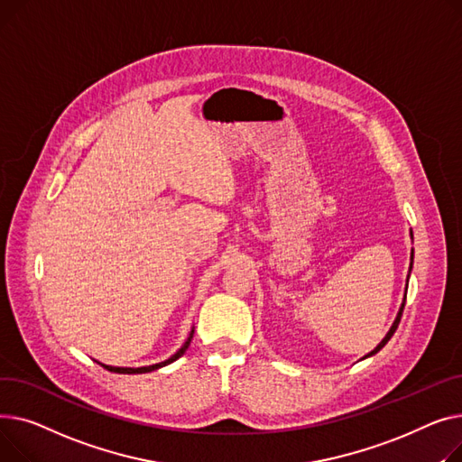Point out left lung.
I'll return each mask as SVG.
<instances>
[{
  "label": "left lung",
  "instance_id": "left-lung-1",
  "mask_svg": "<svg viewBox=\"0 0 462 462\" xmlns=\"http://www.w3.org/2000/svg\"><path fill=\"white\" fill-rule=\"evenodd\" d=\"M412 235V233H411ZM412 261H414V252L411 254V270H412ZM406 287H409V285H406ZM404 302H406V292H404V298H402V304H401V308H399V313H397V317H395V320H393V324H392V328H390V332L386 334V337L381 341V343H378L371 352H369V355L367 356H364V358H369V356H373V355H376V352L378 350H381L390 339H392V336L395 334V330H397V327H399V320H401V315H402V310H404Z\"/></svg>",
  "mask_w": 462,
  "mask_h": 462
}]
</instances>
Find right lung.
<instances>
[{
    "instance_id": "obj_1",
    "label": "right lung",
    "mask_w": 462,
    "mask_h": 462,
    "mask_svg": "<svg viewBox=\"0 0 462 462\" xmlns=\"http://www.w3.org/2000/svg\"><path fill=\"white\" fill-rule=\"evenodd\" d=\"M192 337H194V330L189 332V336H188V339L184 341V345L175 352V355L171 356V358H168V360H164V362H160V364H152V365H147V367H112V365H106V364H100L104 369H107V371H114V373H121V374H138V373H151V371H156V369H160V367H164V365H168V364H171V362H175L177 358H180L184 352H186V348L189 346V341H192Z\"/></svg>"
}]
</instances>
